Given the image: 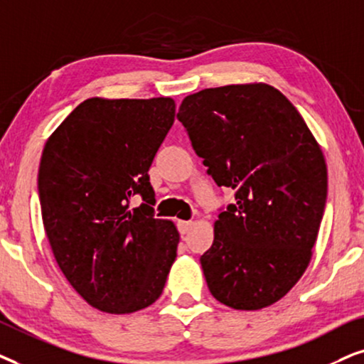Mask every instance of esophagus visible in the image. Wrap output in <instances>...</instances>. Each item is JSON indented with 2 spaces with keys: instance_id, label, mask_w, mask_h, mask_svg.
Instances as JSON below:
<instances>
[{
  "instance_id": "1",
  "label": "esophagus",
  "mask_w": 364,
  "mask_h": 364,
  "mask_svg": "<svg viewBox=\"0 0 364 364\" xmlns=\"http://www.w3.org/2000/svg\"><path fill=\"white\" fill-rule=\"evenodd\" d=\"M193 228V221H178V230L181 235H186L190 232V230Z\"/></svg>"
}]
</instances>
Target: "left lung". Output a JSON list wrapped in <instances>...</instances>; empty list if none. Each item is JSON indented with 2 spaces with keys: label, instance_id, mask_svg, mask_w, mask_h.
Here are the masks:
<instances>
[{
  "label": "left lung",
  "instance_id": "1",
  "mask_svg": "<svg viewBox=\"0 0 364 364\" xmlns=\"http://www.w3.org/2000/svg\"><path fill=\"white\" fill-rule=\"evenodd\" d=\"M178 119L216 185L235 190L200 258L208 288L232 309L271 306L311 261L328 193L321 148L291 101L266 83L198 91Z\"/></svg>",
  "mask_w": 364,
  "mask_h": 364
}]
</instances>
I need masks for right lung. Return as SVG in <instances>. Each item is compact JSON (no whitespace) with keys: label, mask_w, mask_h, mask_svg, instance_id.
<instances>
[{"label":"right lung","mask_w":364,"mask_h":364,"mask_svg":"<svg viewBox=\"0 0 364 364\" xmlns=\"http://www.w3.org/2000/svg\"><path fill=\"white\" fill-rule=\"evenodd\" d=\"M173 98H90L48 138L38 173L51 251L75 291L111 314L161 296L179 232L153 215L149 183L158 148L174 121ZM134 194L144 198L129 208Z\"/></svg>","instance_id":"1"}]
</instances>
